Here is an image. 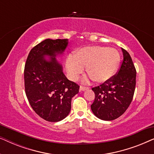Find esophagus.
I'll return each instance as SVG.
<instances>
[{
	"label": "esophagus",
	"mask_w": 154,
	"mask_h": 154,
	"mask_svg": "<svg viewBox=\"0 0 154 154\" xmlns=\"http://www.w3.org/2000/svg\"><path fill=\"white\" fill-rule=\"evenodd\" d=\"M88 88L87 87H84V86H80V89L79 90L80 91H85V90H88Z\"/></svg>",
	"instance_id": "esophagus-1"
}]
</instances>
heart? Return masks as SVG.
Listing matches in <instances>:
<instances>
[{
  "mask_svg": "<svg viewBox=\"0 0 154 154\" xmlns=\"http://www.w3.org/2000/svg\"><path fill=\"white\" fill-rule=\"evenodd\" d=\"M121 56L114 48L104 46H88L70 54L66 61L69 77L73 81L79 79L87 66V73L97 83H105L116 73Z\"/></svg>",
  "mask_w": 154,
  "mask_h": 154,
  "instance_id": "heart-1",
  "label": "heart"
}]
</instances>
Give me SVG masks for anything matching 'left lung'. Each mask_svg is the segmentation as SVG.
Here are the masks:
<instances>
[{"mask_svg": "<svg viewBox=\"0 0 154 154\" xmlns=\"http://www.w3.org/2000/svg\"><path fill=\"white\" fill-rule=\"evenodd\" d=\"M121 49L123 60L116 74L100 86L92 88L95 94L92 111L104 121H113L123 115L133 98L136 69L130 54Z\"/></svg>", "mask_w": 154, "mask_h": 154, "instance_id": "8db88e82", "label": "left lung"}]
</instances>
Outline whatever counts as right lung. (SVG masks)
Instances as JSON below:
<instances>
[{
	"instance_id": "right-lung-1",
	"label": "right lung",
	"mask_w": 154,
	"mask_h": 154,
	"mask_svg": "<svg viewBox=\"0 0 154 154\" xmlns=\"http://www.w3.org/2000/svg\"><path fill=\"white\" fill-rule=\"evenodd\" d=\"M67 45L68 39H45L31 49L25 64L24 87L29 104L49 122L65 119L71 111V99L79 93V85L67 79L56 59Z\"/></svg>"
}]
</instances>
